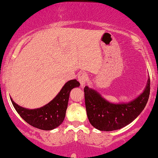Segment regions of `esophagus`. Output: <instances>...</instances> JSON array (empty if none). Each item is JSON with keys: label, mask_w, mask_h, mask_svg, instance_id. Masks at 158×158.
<instances>
[{"label": "esophagus", "mask_w": 158, "mask_h": 158, "mask_svg": "<svg viewBox=\"0 0 158 158\" xmlns=\"http://www.w3.org/2000/svg\"><path fill=\"white\" fill-rule=\"evenodd\" d=\"M88 77L87 74L84 72H81L78 74V81L81 84V85L82 86H84L86 84V81H87Z\"/></svg>", "instance_id": "34e87169"}]
</instances>
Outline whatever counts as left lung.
I'll return each instance as SVG.
<instances>
[{"instance_id":"left-lung-1","label":"left lung","mask_w":158,"mask_h":158,"mask_svg":"<svg viewBox=\"0 0 158 158\" xmlns=\"http://www.w3.org/2000/svg\"><path fill=\"white\" fill-rule=\"evenodd\" d=\"M150 94V77L138 97L128 102L113 103L99 92L86 86L84 96L89 123L100 131H113L130 124L143 111Z\"/></svg>"}]
</instances>
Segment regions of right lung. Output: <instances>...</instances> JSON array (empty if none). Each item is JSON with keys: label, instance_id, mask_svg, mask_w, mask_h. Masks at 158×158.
<instances>
[{"label": "right lung", "instance_id": "add662e5", "mask_svg": "<svg viewBox=\"0 0 158 158\" xmlns=\"http://www.w3.org/2000/svg\"><path fill=\"white\" fill-rule=\"evenodd\" d=\"M78 86L80 83L76 79L69 81L53 99L45 106L35 109L23 108L14 102L12 98L10 99L16 111L28 124L40 130H51L63 122L71 90Z\"/></svg>", "mask_w": 158, "mask_h": 158}]
</instances>
